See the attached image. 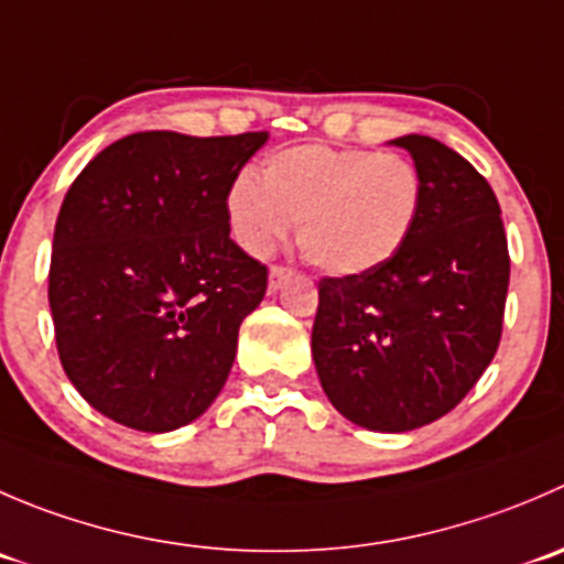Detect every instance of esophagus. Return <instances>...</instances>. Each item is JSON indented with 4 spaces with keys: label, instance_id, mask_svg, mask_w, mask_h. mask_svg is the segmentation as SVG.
Returning <instances> with one entry per match:
<instances>
[{
    "label": "esophagus",
    "instance_id": "esophagus-1",
    "mask_svg": "<svg viewBox=\"0 0 564 564\" xmlns=\"http://www.w3.org/2000/svg\"><path fill=\"white\" fill-rule=\"evenodd\" d=\"M289 278H292V270H286V267H272L270 270V294H275L278 289L289 281Z\"/></svg>",
    "mask_w": 564,
    "mask_h": 564
}]
</instances>
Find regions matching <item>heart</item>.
Returning <instances> with one entry per match:
<instances>
[{
    "mask_svg": "<svg viewBox=\"0 0 564 564\" xmlns=\"http://www.w3.org/2000/svg\"><path fill=\"white\" fill-rule=\"evenodd\" d=\"M421 206L413 162L369 149L294 145L242 173L228 189V220L250 256H270L297 220L305 259L327 275L377 270L402 250Z\"/></svg>",
    "mask_w": 564,
    "mask_h": 564,
    "instance_id": "1",
    "label": "heart"
}]
</instances>
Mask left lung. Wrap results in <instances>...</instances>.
I'll list each match as a JSON object with an SVG mask.
<instances>
[{
    "label": "left lung",
    "instance_id": "obj_1",
    "mask_svg": "<svg viewBox=\"0 0 564 564\" xmlns=\"http://www.w3.org/2000/svg\"><path fill=\"white\" fill-rule=\"evenodd\" d=\"M391 145L413 156L421 176L413 231L377 270L322 278L311 330L322 391L375 433L424 427L477 386L499 347L510 286L490 184L433 137Z\"/></svg>",
    "mask_w": 564,
    "mask_h": 564
}]
</instances>
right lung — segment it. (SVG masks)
<instances>
[{
  "instance_id": "right-lung-1",
  "label": "right lung",
  "mask_w": 564,
  "mask_h": 564,
  "mask_svg": "<svg viewBox=\"0 0 564 564\" xmlns=\"http://www.w3.org/2000/svg\"><path fill=\"white\" fill-rule=\"evenodd\" d=\"M267 131H137L59 206L48 308L59 364L90 408L140 433L206 413L237 358L267 267L228 234V189Z\"/></svg>"
}]
</instances>
